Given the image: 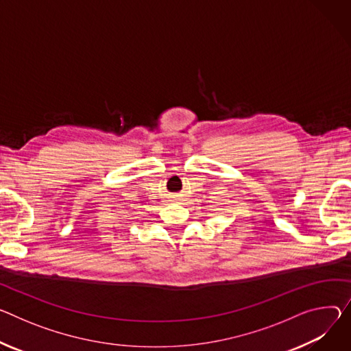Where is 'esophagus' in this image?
Here are the masks:
<instances>
[{"instance_id":"esophagus-1","label":"esophagus","mask_w":351,"mask_h":351,"mask_svg":"<svg viewBox=\"0 0 351 351\" xmlns=\"http://www.w3.org/2000/svg\"><path fill=\"white\" fill-rule=\"evenodd\" d=\"M173 199H176V197H173Z\"/></svg>"}]
</instances>
